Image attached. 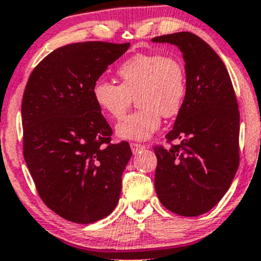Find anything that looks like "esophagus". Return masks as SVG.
Wrapping results in <instances>:
<instances>
[{
	"mask_svg": "<svg viewBox=\"0 0 261 261\" xmlns=\"http://www.w3.org/2000/svg\"><path fill=\"white\" fill-rule=\"evenodd\" d=\"M130 147H131V150H133L134 153H137V152H140V151L145 150L146 146L141 145V144H136V142H131Z\"/></svg>",
	"mask_w": 261,
	"mask_h": 261,
	"instance_id": "esophagus-1",
	"label": "esophagus"
}]
</instances>
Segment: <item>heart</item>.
Returning a JSON list of instances; mask_svg holds the SVG:
<instances>
[{
    "label": "heart",
    "instance_id": "1",
    "mask_svg": "<svg viewBox=\"0 0 261 261\" xmlns=\"http://www.w3.org/2000/svg\"><path fill=\"white\" fill-rule=\"evenodd\" d=\"M121 83L99 79L93 98L100 110L119 120L136 99L137 109L116 126V135L125 140H147L161 126V116L178 115L187 96V74L183 63L161 53H139L117 69Z\"/></svg>",
    "mask_w": 261,
    "mask_h": 261
}]
</instances>
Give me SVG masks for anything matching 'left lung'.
<instances>
[{"label": "left lung", "mask_w": 261, "mask_h": 261, "mask_svg": "<svg viewBox=\"0 0 261 261\" xmlns=\"http://www.w3.org/2000/svg\"><path fill=\"white\" fill-rule=\"evenodd\" d=\"M152 41L178 45L187 74L186 101L166 135L170 146L153 147L154 190L168 211L197 217L223 198L239 167L236 91L224 63L198 36L178 32Z\"/></svg>", "instance_id": "obj_1"}]
</instances>
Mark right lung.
Here are the masks:
<instances>
[{
  "mask_svg": "<svg viewBox=\"0 0 261 261\" xmlns=\"http://www.w3.org/2000/svg\"><path fill=\"white\" fill-rule=\"evenodd\" d=\"M128 47L64 45L39 62L25 85L24 161L43 203L69 222H96L119 202L133 152L127 141L111 144L113 130L94 101L93 85Z\"/></svg>",
  "mask_w": 261,
  "mask_h": 261,
  "instance_id": "add662e5",
  "label": "right lung"
}]
</instances>
